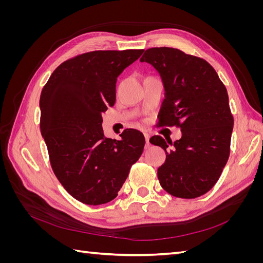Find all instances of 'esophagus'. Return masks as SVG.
I'll use <instances>...</instances> for the list:
<instances>
[{"label": "esophagus", "mask_w": 263, "mask_h": 263, "mask_svg": "<svg viewBox=\"0 0 263 263\" xmlns=\"http://www.w3.org/2000/svg\"><path fill=\"white\" fill-rule=\"evenodd\" d=\"M144 135H145V138H146V145H147V147H148V146H150V142H149V138H150V135H149L148 133H145Z\"/></svg>", "instance_id": "esophagus-1"}]
</instances>
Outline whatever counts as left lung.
Returning a JSON list of instances; mask_svg holds the SVG:
<instances>
[{"mask_svg": "<svg viewBox=\"0 0 263 263\" xmlns=\"http://www.w3.org/2000/svg\"><path fill=\"white\" fill-rule=\"evenodd\" d=\"M140 61L150 63L162 79L165 93L159 125L177 126L182 132L174 142L161 136L150 138L166 154L158 169L160 185L181 198L208 193L230 153L234 117L226 86L208 61L180 49L150 48Z\"/></svg>", "mask_w": 263, "mask_h": 263, "instance_id": "8db88e82", "label": "left lung"}]
</instances>
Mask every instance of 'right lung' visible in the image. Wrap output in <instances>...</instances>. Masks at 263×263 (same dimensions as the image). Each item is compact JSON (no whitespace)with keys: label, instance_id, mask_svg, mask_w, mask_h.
<instances>
[{"label":"right lung","instance_id":"obj_1","mask_svg":"<svg viewBox=\"0 0 263 263\" xmlns=\"http://www.w3.org/2000/svg\"><path fill=\"white\" fill-rule=\"evenodd\" d=\"M144 49L95 50L55 69L41 94V132L54 176L76 200L87 205L117 196L145 137L126 129L121 140L105 138L102 113L114 106L117 77Z\"/></svg>","mask_w":263,"mask_h":263}]
</instances>
